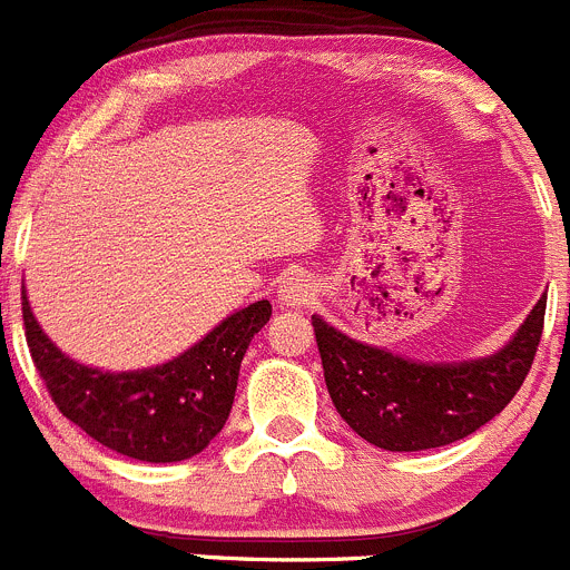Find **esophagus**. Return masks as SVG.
Wrapping results in <instances>:
<instances>
[{"instance_id": "34e87169", "label": "esophagus", "mask_w": 570, "mask_h": 570, "mask_svg": "<svg viewBox=\"0 0 570 570\" xmlns=\"http://www.w3.org/2000/svg\"><path fill=\"white\" fill-rule=\"evenodd\" d=\"M315 281L306 269H292L278 286V301L284 303L286 309H303L315 301Z\"/></svg>"}]
</instances>
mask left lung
Instances as JSON below:
<instances>
[{"label":"left lung","mask_w":570,"mask_h":570,"mask_svg":"<svg viewBox=\"0 0 570 570\" xmlns=\"http://www.w3.org/2000/svg\"><path fill=\"white\" fill-rule=\"evenodd\" d=\"M546 317V295L501 348L478 360L422 363L363 343L312 315L328 396L360 439L391 453H419L466 439L523 385Z\"/></svg>","instance_id":"left-lung-1"}]
</instances>
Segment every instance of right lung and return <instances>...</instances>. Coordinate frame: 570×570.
Listing matches in <instances>:
<instances>
[{
	"mask_svg": "<svg viewBox=\"0 0 570 570\" xmlns=\"http://www.w3.org/2000/svg\"><path fill=\"white\" fill-rule=\"evenodd\" d=\"M30 354L58 411L98 444L148 464L202 453L225 428L247 345L273 315L255 301L230 312L190 348L159 365L106 371L78 363L45 334L21 286Z\"/></svg>",
	"mask_w": 570,
	"mask_h": 570,
	"instance_id": "right-lung-1",
	"label": "right lung"
}]
</instances>
